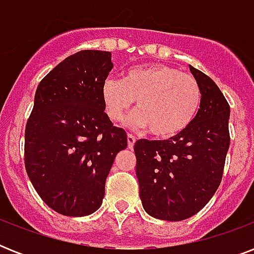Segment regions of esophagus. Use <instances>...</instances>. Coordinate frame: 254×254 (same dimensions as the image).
<instances>
[{"label":"esophagus","instance_id":"1","mask_svg":"<svg viewBox=\"0 0 254 254\" xmlns=\"http://www.w3.org/2000/svg\"><path fill=\"white\" fill-rule=\"evenodd\" d=\"M127 146H129V149H131V147L134 146L135 143V137L133 134H127Z\"/></svg>","mask_w":254,"mask_h":254}]
</instances>
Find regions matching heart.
I'll use <instances>...</instances> for the list:
<instances>
[{
    "label": "heart",
    "mask_w": 254,
    "mask_h": 254,
    "mask_svg": "<svg viewBox=\"0 0 254 254\" xmlns=\"http://www.w3.org/2000/svg\"><path fill=\"white\" fill-rule=\"evenodd\" d=\"M105 115L113 123L125 117L135 101L129 124L147 127L158 138L181 134L200 107V87L190 73L163 64H146L124 73L121 80L107 79L101 88Z\"/></svg>",
    "instance_id": "1"
}]
</instances>
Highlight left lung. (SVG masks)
Instances as JSON below:
<instances>
[{
    "label": "left lung",
    "instance_id": "8db88e82",
    "mask_svg": "<svg viewBox=\"0 0 254 254\" xmlns=\"http://www.w3.org/2000/svg\"><path fill=\"white\" fill-rule=\"evenodd\" d=\"M200 87V108L185 131L162 141L138 139L135 174L143 209L179 221L197 213L216 192L229 149V104L215 81L190 65Z\"/></svg>",
    "mask_w": 254,
    "mask_h": 254
}]
</instances>
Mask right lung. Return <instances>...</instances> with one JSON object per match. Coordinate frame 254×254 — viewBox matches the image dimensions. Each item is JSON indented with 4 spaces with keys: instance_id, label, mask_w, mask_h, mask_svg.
Wrapping results in <instances>:
<instances>
[{
    "instance_id": "right-lung-1",
    "label": "right lung",
    "mask_w": 254,
    "mask_h": 254,
    "mask_svg": "<svg viewBox=\"0 0 254 254\" xmlns=\"http://www.w3.org/2000/svg\"><path fill=\"white\" fill-rule=\"evenodd\" d=\"M111 53L83 50L50 71L35 92L25 130V167L50 208L87 216L100 208L105 181L127 131L104 112Z\"/></svg>"
}]
</instances>
